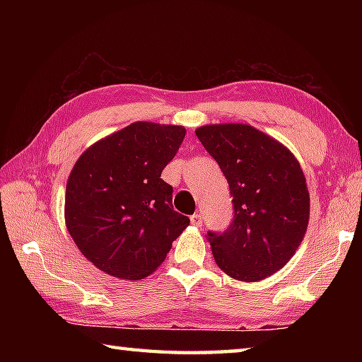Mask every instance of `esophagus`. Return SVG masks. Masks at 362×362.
I'll return each mask as SVG.
<instances>
[{
  "instance_id": "1",
  "label": "esophagus",
  "mask_w": 362,
  "mask_h": 362,
  "mask_svg": "<svg viewBox=\"0 0 362 362\" xmlns=\"http://www.w3.org/2000/svg\"><path fill=\"white\" fill-rule=\"evenodd\" d=\"M189 222L194 226H201L203 225V217H201V214H193V216L189 217Z\"/></svg>"
}]
</instances>
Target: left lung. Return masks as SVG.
I'll return each mask as SVG.
<instances>
[{
	"mask_svg": "<svg viewBox=\"0 0 362 362\" xmlns=\"http://www.w3.org/2000/svg\"><path fill=\"white\" fill-rule=\"evenodd\" d=\"M196 136L233 196L228 228L207 231L214 259L235 279H265L296 254L308 226L303 170L284 145L249 124H209Z\"/></svg>",
	"mask_w": 362,
	"mask_h": 362,
	"instance_id": "left-lung-1",
	"label": "left lung"
}]
</instances>
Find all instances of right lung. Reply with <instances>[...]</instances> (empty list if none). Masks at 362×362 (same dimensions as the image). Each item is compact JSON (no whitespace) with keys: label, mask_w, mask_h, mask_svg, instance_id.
<instances>
[{"label":"right lung","mask_w":362,"mask_h":362,"mask_svg":"<svg viewBox=\"0 0 362 362\" xmlns=\"http://www.w3.org/2000/svg\"><path fill=\"white\" fill-rule=\"evenodd\" d=\"M185 127L132 122L86 150L71 169L65 222L89 262L112 276L142 279L161 265L189 218L161 179Z\"/></svg>","instance_id":"obj_1"}]
</instances>
